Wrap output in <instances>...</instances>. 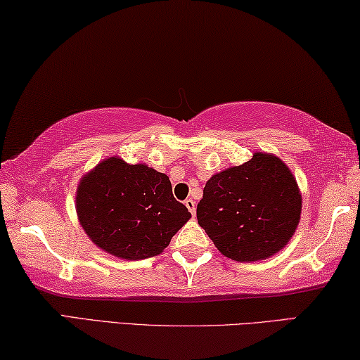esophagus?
I'll return each mask as SVG.
<instances>
[{"label": "esophagus", "mask_w": 360, "mask_h": 360, "mask_svg": "<svg viewBox=\"0 0 360 360\" xmlns=\"http://www.w3.org/2000/svg\"><path fill=\"white\" fill-rule=\"evenodd\" d=\"M185 205L188 207V210H190L191 215L194 217V213H196V202H194L193 199H186L185 200Z\"/></svg>", "instance_id": "obj_1"}]
</instances>
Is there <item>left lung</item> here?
Returning <instances> with one entry per match:
<instances>
[{"instance_id": "left-lung-1", "label": "left lung", "mask_w": 360, "mask_h": 360, "mask_svg": "<svg viewBox=\"0 0 360 360\" xmlns=\"http://www.w3.org/2000/svg\"><path fill=\"white\" fill-rule=\"evenodd\" d=\"M300 212L302 194L291 170L278 156L256 151L207 181L196 215L221 255L253 262L285 248Z\"/></svg>"}]
</instances>
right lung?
Wrapping results in <instances>:
<instances>
[{
  "label": "right lung",
  "instance_id": "add662e5",
  "mask_svg": "<svg viewBox=\"0 0 360 360\" xmlns=\"http://www.w3.org/2000/svg\"><path fill=\"white\" fill-rule=\"evenodd\" d=\"M80 226L91 242L128 261L158 256L191 218L166 174L107 158L82 176L75 194Z\"/></svg>",
  "mask_w": 360,
  "mask_h": 360
}]
</instances>
